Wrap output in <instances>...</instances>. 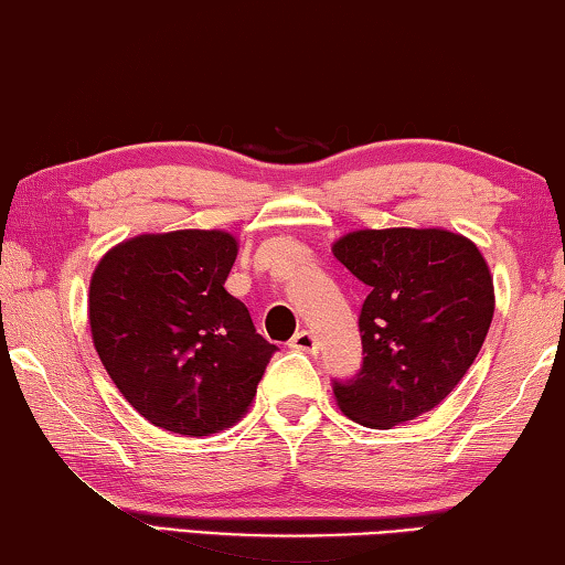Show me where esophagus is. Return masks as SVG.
I'll list each match as a JSON object with an SVG mask.
<instances>
[{
  "mask_svg": "<svg viewBox=\"0 0 565 565\" xmlns=\"http://www.w3.org/2000/svg\"><path fill=\"white\" fill-rule=\"evenodd\" d=\"M290 348H292V350H300V353L316 355L318 350H320V343H318V338L312 335L310 330H300L298 335H295V338L290 340Z\"/></svg>",
  "mask_w": 565,
  "mask_h": 565,
  "instance_id": "esophagus-1",
  "label": "esophagus"
}]
</instances>
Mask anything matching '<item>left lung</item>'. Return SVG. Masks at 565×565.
<instances>
[{
  "label": "left lung",
  "mask_w": 565,
  "mask_h": 565,
  "mask_svg": "<svg viewBox=\"0 0 565 565\" xmlns=\"http://www.w3.org/2000/svg\"><path fill=\"white\" fill-rule=\"evenodd\" d=\"M370 292L363 367L332 383L348 418L387 430L428 413L473 365L491 328L493 277L468 237L440 227L355 230L332 245Z\"/></svg>",
  "instance_id": "1"
}]
</instances>
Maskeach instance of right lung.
Returning <instances> with one entry per match:
<instances>
[{
    "label": "right lung",
    "instance_id": "obj_1",
    "mask_svg": "<svg viewBox=\"0 0 565 565\" xmlns=\"http://www.w3.org/2000/svg\"><path fill=\"white\" fill-rule=\"evenodd\" d=\"M235 257L230 233L174 230L125 239L92 273V343L157 428L190 438L230 428L277 350L225 290Z\"/></svg>",
    "mask_w": 565,
    "mask_h": 565
}]
</instances>
